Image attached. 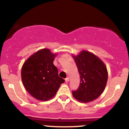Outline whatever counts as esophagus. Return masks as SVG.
Listing matches in <instances>:
<instances>
[{
  "label": "esophagus",
  "instance_id": "1",
  "mask_svg": "<svg viewBox=\"0 0 129 129\" xmlns=\"http://www.w3.org/2000/svg\"><path fill=\"white\" fill-rule=\"evenodd\" d=\"M65 81H66V83H68V82L69 81V77H67V78H66L65 79Z\"/></svg>",
  "mask_w": 129,
  "mask_h": 129
}]
</instances>
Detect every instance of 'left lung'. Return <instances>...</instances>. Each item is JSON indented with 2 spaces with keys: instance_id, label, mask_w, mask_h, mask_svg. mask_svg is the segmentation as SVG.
Returning <instances> with one entry per match:
<instances>
[{
  "instance_id": "obj_1",
  "label": "left lung",
  "mask_w": 129,
  "mask_h": 129,
  "mask_svg": "<svg viewBox=\"0 0 129 129\" xmlns=\"http://www.w3.org/2000/svg\"><path fill=\"white\" fill-rule=\"evenodd\" d=\"M73 58L81 83L72 94L80 102H89L98 98L104 91L108 80L107 68L99 58L88 51H83Z\"/></svg>"
}]
</instances>
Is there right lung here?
Instances as JSON below:
<instances>
[{"instance_id":"add662e5","label":"right lung","mask_w":129,"mask_h":129,"mask_svg":"<svg viewBox=\"0 0 129 129\" xmlns=\"http://www.w3.org/2000/svg\"><path fill=\"white\" fill-rule=\"evenodd\" d=\"M56 55L48 49H43L30 56L24 63L21 78L25 89L37 100L52 99L65 80L59 76L53 64Z\"/></svg>"}]
</instances>
